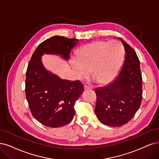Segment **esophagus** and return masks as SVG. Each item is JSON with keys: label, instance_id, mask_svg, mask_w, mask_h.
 <instances>
[{"label": "esophagus", "instance_id": "esophagus-1", "mask_svg": "<svg viewBox=\"0 0 159 159\" xmlns=\"http://www.w3.org/2000/svg\"><path fill=\"white\" fill-rule=\"evenodd\" d=\"M84 89L85 90H92V89H91V88L89 87V86H86V85H85V86H84Z\"/></svg>", "mask_w": 159, "mask_h": 159}]
</instances>
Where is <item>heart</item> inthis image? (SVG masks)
Returning a JSON list of instances; mask_svg holds the SVG:
<instances>
[{
	"label": "heart",
	"mask_w": 159,
	"mask_h": 159,
	"mask_svg": "<svg viewBox=\"0 0 159 159\" xmlns=\"http://www.w3.org/2000/svg\"><path fill=\"white\" fill-rule=\"evenodd\" d=\"M125 57L122 45L116 40H96L79 50L73 61L78 78L91 77L99 84H106L118 74Z\"/></svg>",
	"instance_id": "obj_1"
}]
</instances>
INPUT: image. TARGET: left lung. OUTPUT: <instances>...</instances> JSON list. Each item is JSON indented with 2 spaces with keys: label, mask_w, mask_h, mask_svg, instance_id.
I'll return each instance as SVG.
<instances>
[{
  "label": "left lung",
  "mask_w": 159,
  "mask_h": 159,
  "mask_svg": "<svg viewBox=\"0 0 159 159\" xmlns=\"http://www.w3.org/2000/svg\"><path fill=\"white\" fill-rule=\"evenodd\" d=\"M126 56L117 77L108 85L95 89V113L102 124L120 126L130 121L142 100V76L136 52L121 39Z\"/></svg>",
  "instance_id": "obj_1"
}]
</instances>
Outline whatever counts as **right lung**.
Listing matches in <instances>:
<instances>
[{"instance_id": "right-lung-1", "label": "right lung", "mask_w": 159, "mask_h": 159, "mask_svg": "<svg viewBox=\"0 0 159 159\" xmlns=\"http://www.w3.org/2000/svg\"><path fill=\"white\" fill-rule=\"evenodd\" d=\"M79 40L54 36L41 43L29 62L25 79V95L32 115L44 126L57 128L67 125L75 114L76 101L84 91L79 80L60 79L46 70L41 62L44 54L70 57Z\"/></svg>"}]
</instances>
